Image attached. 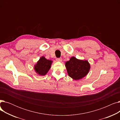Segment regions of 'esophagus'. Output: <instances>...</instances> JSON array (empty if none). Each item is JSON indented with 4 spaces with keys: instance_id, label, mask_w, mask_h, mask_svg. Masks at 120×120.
I'll use <instances>...</instances> for the list:
<instances>
[{
    "instance_id": "obj_1",
    "label": "esophagus",
    "mask_w": 120,
    "mask_h": 120,
    "mask_svg": "<svg viewBox=\"0 0 120 120\" xmlns=\"http://www.w3.org/2000/svg\"><path fill=\"white\" fill-rule=\"evenodd\" d=\"M56 61H59V62H61L62 61V59L61 58H56Z\"/></svg>"
}]
</instances>
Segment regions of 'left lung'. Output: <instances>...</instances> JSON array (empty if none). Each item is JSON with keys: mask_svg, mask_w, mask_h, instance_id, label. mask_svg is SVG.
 <instances>
[{"mask_svg": "<svg viewBox=\"0 0 120 120\" xmlns=\"http://www.w3.org/2000/svg\"><path fill=\"white\" fill-rule=\"evenodd\" d=\"M65 66L68 76L75 80L81 79L86 76L90 67L87 60H79L73 56L66 62Z\"/></svg>", "mask_w": 120, "mask_h": 120, "instance_id": "left-lung-1", "label": "left lung"}]
</instances>
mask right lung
<instances>
[{
	"label": "right lung",
	"instance_id": "add662e5",
	"mask_svg": "<svg viewBox=\"0 0 120 120\" xmlns=\"http://www.w3.org/2000/svg\"><path fill=\"white\" fill-rule=\"evenodd\" d=\"M52 62V61L47 59L45 57H41L34 67L35 72L39 75H45L50 68Z\"/></svg>",
	"mask_w": 120,
	"mask_h": 120
}]
</instances>
